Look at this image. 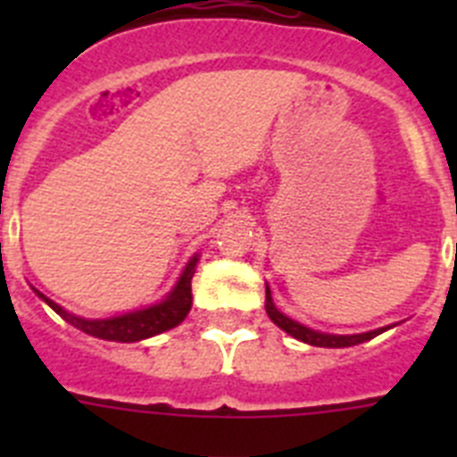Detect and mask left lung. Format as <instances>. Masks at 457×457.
<instances>
[{"label": "left lung", "mask_w": 457, "mask_h": 457, "mask_svg": "<svg viewBox=\"0 0 457 457\" xmlns=\"http://www.w3.org/2000/svg\"><path fill=\"white\" fill-rule=\"evenodd\" d=\"M265 311H268L270 320H272L277 327H281L286 334H290V337L297 338V341H302V343H309V345H318V348H350V345L370 341V338H375L378 334H382L389 329V327H382V329H373V332L348 334V337H341V334L316 332V329H311V327H304V325H300V322L290 320L288 316H284V313H281V311L274 306L270 286L265 288Z\"/></svg>", "instance_id": "obj_1"}]
</instances>
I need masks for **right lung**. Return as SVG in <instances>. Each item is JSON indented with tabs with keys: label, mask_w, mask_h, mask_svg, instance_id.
Instances as JSON below:
<instances>
[{
	"label": "right lung",
	"mask_w": 457,
	"mask_h": 457,
	"mask_svg": "<svg viewBox=\"0 0 457 457\" xmlns=\"http://www.w3.org/2000/svg\"><path fill=\"white\" fill-rule=\"evenodd\" d=\"M196 261L199 256H194L187 265H185L183 274H180L179 284L173 286L171 293L164 297L162 302L148 306V309L132 311V313H125V316L116 318H104V320H88V318H79L75 313H68L66 309L52 302L50 297H46L43 293L36 290L40 300L46 302L47 306L59 313L66 322H71L72 327L82 329L84 334L96 338H104V341H119V343H135L141 338H151L155 334H162L171 327L180 325L185 320V316L192 309V277L194 270H196Z\"/></svg>",
	"instance_id": "1"
}]
</instances>
